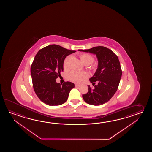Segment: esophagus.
Returning <instances> with one entry per match:
<instances>
[{
	"label": "esophagus",
	"instance_id": "1",
	"mask_svg": "<svg viewBox=\"0 0 152 152\" xmlns=\"http://www.w3.org/2000/svg\"><path fill=\"white\" fill-rule=\"evenodd\" d=\"M75 86L76 87H79L80 86V85H78V84H75Z\"/></svg>",
	"mask_w": 152,
	"mask_h": 152
}]
</instances>
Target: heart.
<instances>
[{
	"mask_svg": "<svg viewBox=\"0 0 152 152\" xmlns=\"http://www.w3.org/2000/svg\"><path fill=\"white\" fill-rule=\"evenodd\" d=\"M79 58L81 61L85 65H90L94 60V56L88 53H81L79 54ZM71 56H67L64 61L63 66L65 69H67L69 67V62L71 59ZM91 69L95 70L96 69V66H92ZM88 77V73L85 71L79 72L77 71H72L68 75V78L72 82L75 83H80L84 79Z\"/></svg>",
	"mask_w": 152,
	"mask_h": 152,
	"instance_id": "b5f03b06",
	"label": "heart"
}]
</instances>
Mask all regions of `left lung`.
<instances>
[{
	"instance_id": "8db88e82",
	"label": "left lung",
	"mask_w": 152,
	"mask_h": 152,
	"mask_svg": "<svg viewBox=\"0 0 152 152\" xmlns=\"http://www.w3.org/2000/svg\"><path fill=\"white\" fill-rule=\"evenodd\" d=\"M78 50L96 54L98 61L97 71L90 79L94 88L88 86V92L83 94L84 100L96 106L107 103L116 93L122 77V72L117 56L110 49L103 46ZM96 82L98 84L95 85Z\"/></svg>"
}]
</instances>
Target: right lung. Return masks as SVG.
Wrapping results in <instances>:
<instances>
[{"label":"right lung","instance_id":"1","mask_svg":"<svg viewBox=\"0 0 152 152\" xmlns=\"http://www.w3.org/2000/svg\"><path fill=\"white\" fill-rule=\"evenodd\" d=\"M75 52L52 45L40 49L36 55L30 69L32 85L37 96L44 103L60 105L67 100L75 84L67 81L62 85L55 80L64 71L66 57Z\"/></svg>","mask_w":152,"mask_h":152}]
</instances>
